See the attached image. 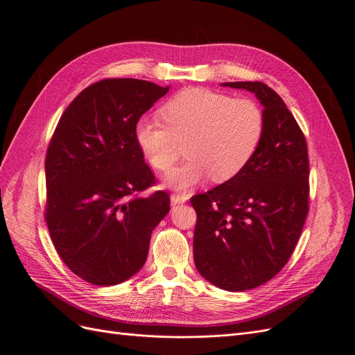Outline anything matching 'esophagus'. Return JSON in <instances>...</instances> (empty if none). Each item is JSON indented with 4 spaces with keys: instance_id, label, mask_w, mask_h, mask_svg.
<instances>
[{
    "instance_id": "obj_1",
    "label": "esophagus",
    "mask_w": 355,
    "mask_h": 355,
    "mask_svg": "<svg viewBox=\"0 0 355 355\" xmlns=\"http://www.w3.org/2000/svg\"><path fill=\"white\" fill-rule=\"evenodd\" d=\"M187 199H189V196L187 195H180V193H173L172 196H171V202H172V205H180V203H184Z\"/></svg>"
}]
</instances>
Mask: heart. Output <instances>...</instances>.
<instances>
[{"label":"heart","instance_id":"1","mask_svg":"<svg viewBox=\"0 0 355 355\" xmlns=\"http://www.w3.org/2000/svg\"><path fill=\"white\" fill-rule=\"evenodd\" d=\"M164 124L140 117L135 141L153 169L169 171L186 144L189 157L164 178L166 186L187 191L207 178L227 182L257 153L265 130L259 104L251 98L203 89H184L163 104Z\"/></svg>","mask_w":355,"mask_h":355}]
</instances>
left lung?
Wrapping results in <instances>:
<instances>
[{"mask_svg": "<svg viewBox=\"0 0 355 355\" xmlns=\"http://www.w3.org/2000/svg\"><path fill=\"white\" fill-rule=\"evenodd\" d=\"M220 86L255 94L265 130L238 176L191 199L193 258L206 281L239 293L274 278L293 255L308 214L309 166L298 123L272 89L261 81Z\"/></svg>", "mask_w": 355, "mask_h": 355, "instance_id": "8db88e82", "label": "left lung"}]
</instances>
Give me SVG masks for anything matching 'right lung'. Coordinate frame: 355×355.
Here are the masks:
<instances>
[{"label":"right lung","instance_id":"right-lung-1","mask_svg":"<svg viewBox=\"0 0 355 355\" xmlns=\"http://www.w3.org/2000/svg\"><path fill=\"white\" fill-rule=\"evenodd\" d=\"M169 92L137 78H107L62 113L46 156V220L60 258L85 281L132 278L153 229L169 214L166 192L137 198L155 176L135 141V124Z\"/></svg>","mask_w":355,"mask_h":355}]
</instances>
